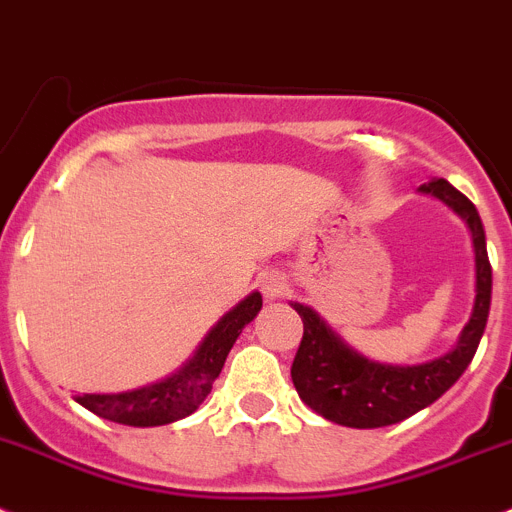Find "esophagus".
Returning <instances> with one entry per match:
<instances>
[{"mask_svg":"<svg viewBox=\"0 0 512 512\" xmlns=\"http://www.w3.org/2000/svg\"><path fill=\"white\" fill-rule=\"evenodd\" d=\"M262 285V293H265V298H270V301H275V298H283L285 293H288V283H285V278L280 273H265L260 280Z\"/></svg>","mask_w":512,"mask_h":512,"instance_id":"esophagus-1","label":"esophagus"}]
</instances>
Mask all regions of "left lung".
<instances>
[{
  "instance_id": "obj_1",
  "label": "left lung",
  "mask_w": 512,
  "mask_h": 512,
  "mask_svg": "<svg viewBox=\"0 0 512 512\" xmlns=\"http://www.w3.org/2000/svg\"><path fill=\"white\" fill-rule=\"evenodd\" d=\"M423 193H434L467 222L472 232L474 267H477V296L469 324L464 326L457 347L426 365L393 367L377 365L359 357L319 319L308 306L293 303L303 319V339L298 347L290 377L308 408L349 428H380L413 416L439 400L462 377L485 334L490 316L492 267L487 257L485 229L472 201L449 181L423 183Z\"/></svg>"
}]
</instances>
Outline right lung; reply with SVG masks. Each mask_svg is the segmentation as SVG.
I'll use <instances>...</instances> for the list:
<instances>
[{
  "label": "right lung",
  "instance_id": "right-lung-1",
  "mask_svg": "<svg viewBox=\"0 0 512 512\" xmlns=\"http://www.w3.org/2000/svg\"><path fill=\"white\" fill-rule=\"evenodd\" d=\"M260 308V293H252L239 306H234L209 331L204 344L176 375L147 385V388L132 390V393L76 395V400L99 418L124 423V426H165V423L191 416L211 393V385L227 362L229 349L234 347L237 336L255 319Z\"/></svg>",
  "mask_w": 512,
  "mask_h": 512
}]
</instances>
